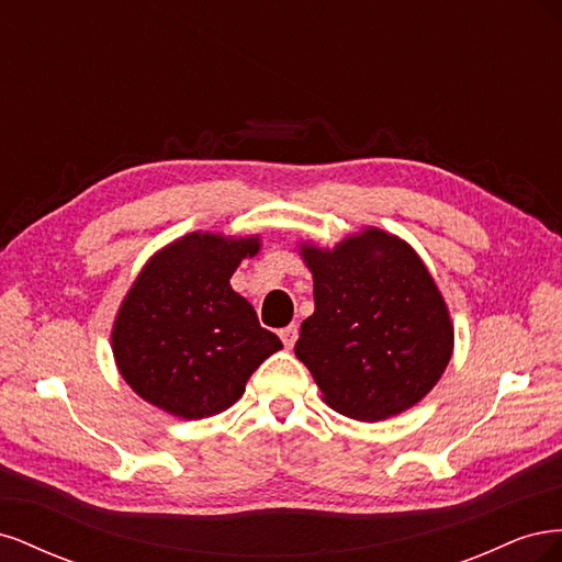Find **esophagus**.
<instances>
[{"label":"esophagus","instance_id":"34e87169","mask_svg":"<svg viewBox=\"0 0 562 562\" xmlns=\"http://www.w3.org/2000/svg\"><path fill=\"white\" fill-rule=\"evenodd\" d=\"M297 326H295V323H291V326H285V328H281L279 330V337H281V342L288 347V349H291L293 345H295V339H297Z\"/></svg>","mask_w":562,"mask_h":562}]
</instances>
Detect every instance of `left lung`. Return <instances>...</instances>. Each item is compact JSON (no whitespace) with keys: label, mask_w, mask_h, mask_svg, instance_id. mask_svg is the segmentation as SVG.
<instances>
[{"label":"left lung","mask_w":562,"mask_h":562,"mask_svg":"<svg viewBox=\"0 0 562 562\" xmlns=\"http://www.w3.org/2000/svg\"><path fill=\"white\" fill-rule=\"evenodd\" d=\"M314 274V314L295 356L323 401L359 422L394 417L419 403L452 356V321L419 255L398 236L368 227L333 250L300 246Z\"/></svg>","instance_id":"left-lung-1"}]
</instances>
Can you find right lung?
<instances>
[{"label": "right lung", "instance_id": "right-lung-1", "mask_svg": "<svg viewBox=\"0 0 562 562\" xmlns=\"http://www.w3.org/2000/svg\"><path fill=\"white\" fill-rule=\"evenodd\" d=\"M258 250V236L194 232L151 255L112 328L116 368L135 394L182 419L217 415L244 396L248 378L283 347L229 285Z\"/></svg>", "mask_w": 562, "mask_h": 562}]
</instances>
